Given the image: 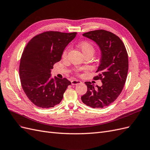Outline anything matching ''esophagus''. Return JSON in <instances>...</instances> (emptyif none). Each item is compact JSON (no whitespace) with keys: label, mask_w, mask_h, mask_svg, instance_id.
<instances>
[{"label":"esophagus","mask_w":150,"mask_h":150,"mask_svg":"<svg viewBox=\"0 0 150 150\" xmlns=\"http://www.w3.org/2000/svg\"><path fill=\"white\" fill-rule=\"evenodd\" d=\"M71 85H77V84L82 83V82L80 80H73L71 81Z\"/></svg>","instance_id":"34e87169"}]
</instances>
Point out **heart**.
<instances>
[{
	"mask_svg": "<svg viewBox=\"0 0 150 150\" xmlns=\"http://www.w3.org/2000/svg\"><path fill=\"white\" fill-rule=\"evenodd\" d=\"M79 46L80 50L82 51V53H83L84 55L86 54H88V53L93 54L94 51H95L93 46L88 41L81 42L79 44ZM68 48H67L64 50L63 54H62V57L63 58H65L67 57V55L68 54Z\"/></svg>",
	"mask_w": 150,
	"mask_h": 150,
	"instance_id": "obj_1",
	"label": "heart"
}]
</instances>
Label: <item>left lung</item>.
I'll return each mask as SVG.
<instances>
[{
	"label": "left lung",
	"instance_id": "obj_1",
	"mask_svg": "<svg viewBox=\"0 0 150 150\" xmlns=\"http://www.w3.org/2000/svg\"><path fill=\"white\" fill-rule=\"evenodd\" d=\"M93 41L101 51L96 79L102 83L100 87L86 82L87 92L81 97L85 104L92 108H103L117 99L125 84L128 71V56L121 40L112 33L96 30L83 34Z\"/></svg>",
	"mask_w": 150,
	"mask_h": 150
}]
</instances>
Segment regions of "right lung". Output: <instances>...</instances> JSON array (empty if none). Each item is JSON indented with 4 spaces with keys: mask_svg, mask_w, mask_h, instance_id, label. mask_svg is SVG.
<instances>
[{
    "mask_svg": "<svg viewBox=\"0 0 150 150\" xmlns=\"http://www.w3.org/2000/svg\"><path fill=\"white\" fill-rule=\"evenodd\" d=\"M76 35V33H42L32 38L23 51L19 65L21 85L28 99L39 108L58 104L71 84L65 78H51V71Z\"/></svg>",
    "mask_w": 150,
    "mask_h": 150,
    "instance_id": "add662e5",
    "label": "right lung"
}]
</instances>
